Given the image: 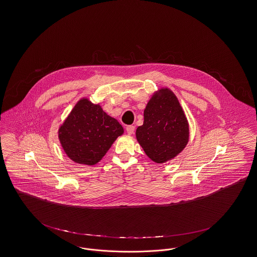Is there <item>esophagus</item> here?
Instances as JSON below:
<instances>
[{"instance_id":"obj_1","label":"esophagus","mask_w":257,"mask_h":257,"mask_svg":"<svg viewBox=\"0 0 257 257\" xmlns=\"http://www.w3.org/2000/svg\"><path fill=\"white\" fill-rule=\"evenodd\" d=\"M125 131L128 135H134L135 134V131H136V126L135 125H127L125 127Z\"/></svg>"}]
</instances>
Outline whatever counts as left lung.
Masks as SVG:
<instances>
[{"label": "left lung", "instance_id": "left-lung-1", "mask_svg": "<svg viewBox=\"0 0 257 257\" xmlns=\"http://www.w3.org/2000/svg\"><path fill=\"white\" fill-rule=\"evenodd\" d=\"M137 141L153 162L174 159L189 141V123L176 95L168 87L154 92L144 109L143 124L137 128Z\"/></svg>", "mask_w": 257, "mask_h": 257}]
</instances>
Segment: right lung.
Wrapping results in <instances>:
<instances>
[{
    "label": "right lung",
    "instance_id": "right-lung-1",
    "mask_svg": "<svg viewBox=\"0 0 257 257\" xmlns=\"http://www.w3.org/2000/svg\"><path fill=\"white\" fill-rule=\"evenodd\" d=\"M122 134L123 128L118 120L107 115L99 104L84 97L59 126L58 138L73 162L93 166Z\"/></svg>",
    "mask_w": 257,
    "mask_h": 257
}]
</instances>
